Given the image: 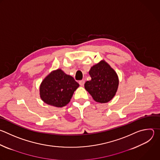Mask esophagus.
<instances>
[{
  "instance_id": "34e87169",
  "label": "esophagus",
  "mask_w": 160,
  "mask_h": 160,
  "mask_svg": "<svg viewBox=\"0 0 160 160\" xmlns=\"http://www.w3.org/2000/svg\"><path fill=\"white\" fill-rule=\"evenodd\" d=\"M85 83V80H80L79 81V84L81 85V86H83Z\"/></svg>"
}]
</instances>
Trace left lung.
I'll list each match as a JSON object with an SVG mask.
<instances>
[{
	"mask_svg": "<svg viewBox=\"0 0 160 160\" xmlns=\"http://www.w3.org/2000/svg\"><path fill=\"white\" fill-rule=\"evenodd\" d=\"M89 75L91 80L86 82L84 86L93 99L101 103L112 100L119 86L118 76L114 70L102 60L91 67Z\"/></svg>",
	"mask_w": 160,
	"mask_h": 160,
	"instance_id": "left-lung-1",
	"label": "left lung"
}]
</instances>
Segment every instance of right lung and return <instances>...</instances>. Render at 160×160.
<instances>
[{
    "instance_id": "right-lung-1",
    "label": "right lung",
    "mask_w": 160,
    "mask_h": 160,
    "mask_svg": "<svg viewBox=\"0 0 160 160\" xmlns=\"http://www.w3.org/2000/svg\"><path fill=\"white\" fill-rule=\"evenodd\" d=\"M79 84L74 78L61 69L51 72L41 82L39 94L46 103L62 108L70 101Z\"/></svg>"
}]
</instances>
